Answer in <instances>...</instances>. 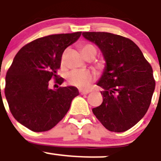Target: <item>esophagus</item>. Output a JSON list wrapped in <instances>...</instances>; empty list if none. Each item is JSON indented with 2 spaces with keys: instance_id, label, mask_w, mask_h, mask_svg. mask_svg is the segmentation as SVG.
<instances>
[{
  "instance_id": "1",
  "label": "esophagus",
  "mask_w": 161,
  "mask_h": 161,
  "mask_svg": "<svg viewBox=\"0 0 161 161\" xmlns=\"http://www.w3.org/2000/svg\"><path fill=\"white\" fill-rule=\"evenodd\" d=\"M80 94L81 95H86L88 94L89 92H90V91H80Z\"/></svg>"
}]
</instances>
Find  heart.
Wrapping results in <instances>:
<instances>
[{
    "instance_id": "heart-1",
    "label": "heart",
    "mask_w": 161,
    "mask_h": 161,
    "mask_svg": "<svg viewBox=\"0 0 161 161\" xmlns=\"http://www.w3.org/2000/svg\"><path fill=\"white\" fill-rule=\"evenodd\" d=\"M82 54L85 57L92 51H96L92 44H85L82 47ZM94 79V75L89 70H72L67 75V80L69 84L76 86L78 88L86 89L90 86L91 82Z\"/></svg>"
}]
</instances>
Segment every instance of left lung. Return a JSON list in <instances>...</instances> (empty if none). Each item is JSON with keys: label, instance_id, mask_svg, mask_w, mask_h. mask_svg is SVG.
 Instances as JSON below:
<instances>
[{"label": "left lung", "instance_id": "1", "mask_svg": "<svg viewBox=\"0 0 161 161\" xmlns=\"http://www.w3.org/2000/svg\"><path fill=\"white\" fill-rule=\"evenodd\" d=\"M101 51L105 67L96 82L103 102L92 109L106 129L124 132L144 117L156 86L153 70L136 44L108 32H82Z\"/></svg>", "mask_w": 161, "mask_h": 161}]
</instances>
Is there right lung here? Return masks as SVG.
<instances>
[{
  "label": "right lung",
  "mask_w": 161,
  "mask_h": 161,
  "mask_svg": "<svg viewBox=\"0 0 161 161\" xmlns=\"http://www.w3.org/2000/svg\"><path fill=\"white\" fill-rule=\"evenodd\" d=\"M82 32L51 35L36 39L21 48L5 77V94L11 114L22 125L35 132L51 130L79 96L73 86L50 89L49 80L57 79L63 52L79 40Z\"/></svg>",
  "instance_id": "add662e5"
}]
</instances>
